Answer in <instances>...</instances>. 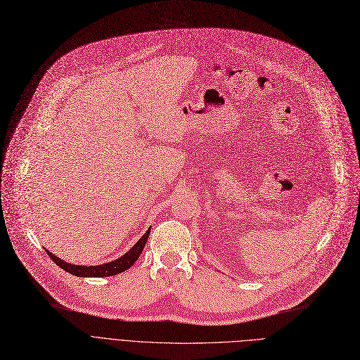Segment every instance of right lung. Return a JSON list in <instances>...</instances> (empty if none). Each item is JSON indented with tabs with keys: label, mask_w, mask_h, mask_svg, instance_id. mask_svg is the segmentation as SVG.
<instances>
[{
	"label": "right lung",
	"mask_w": 360,
	"mask_h": 360,
	"mask_svg": "<svg viewBox=\"0 0 360 360\" xmlns=\"http://www.w3.org/2000/svg\"><path fill=\"white\" fill-rule=\"evenodd\" d=\"M150 231L148 229L143 236L141 239L138 240L131 250L124 254L121 258L112 261V262H106V264H102V265H92V266H86V265H73V264H69V262H65L63 259H60L59 257L53 255L51 252H47V255L53 259V262L56 264L58 266H60L62 269L68 271L69 274H73L76 276H110V275H117V274H121L124 271H127L128 268H131L134 265V262L140 258L144 246L147 243V239H148V235H150Z\"/></svg>",
	"instance_id": "add662e5"
}]
</instances>
